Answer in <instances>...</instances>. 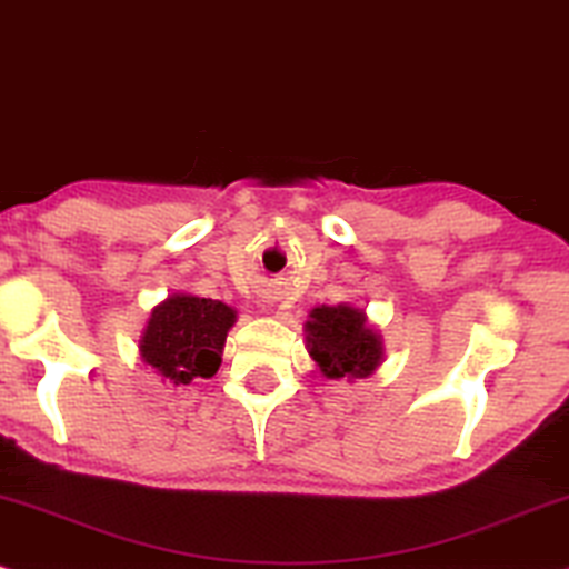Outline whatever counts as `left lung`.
<instances>
[{
	"label": "left lung",
	"instance_id": "left-lung-1",
	"mask_svg": "<svg viewBox=\"0 0 569 569\" xmlns=\"http://www.w3.org/2000/svg\"><path fill=\"white\" fill-rule=\"evenodd\" d=\"M310 358L326 379H366L381 362V337L352 305L315 307L305 323Z\"/></svg>",
	"mask_w": 569,
	"mask_h": 569
}]
</instances>
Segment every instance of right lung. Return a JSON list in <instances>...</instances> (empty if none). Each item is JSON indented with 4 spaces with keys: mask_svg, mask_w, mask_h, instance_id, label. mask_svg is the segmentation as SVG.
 Listing matches in <instances>:
<instances>
[{
    "mask_svg": "<svg viewBox=\"0 0 569 569\" xmlns=\"http://www.w3.org/2000/svg\"><path fill=\"white\" fill-rule=\"evenodd\" d=\"M232 323L236 310L219 299L174 293L150 312L140 355L174 387L190 385L193 379H211L222 362L224 339Z\"/></svg>",
    "mask_w": 569,
    "mask_h": 569,
    "instance_id": "obj_1",
    "label": "right lung"
}]
</instances>
